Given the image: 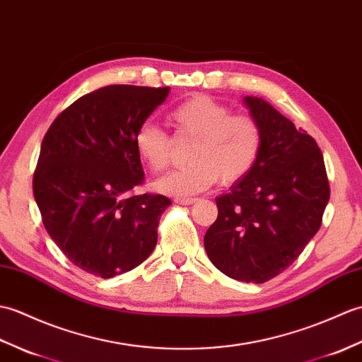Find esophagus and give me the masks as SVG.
<instances>
[{"mask_svg": "<svg viewBox=\"0 0 362 362\" xmlns=\"http://www.w3.org/2000/svg\"><path fill=\"white\" fill-rule=\"evenodd\" d=\"M195 202H197V198H175V203L181 204V206H190Z\"/></svg>", "mask_w": 362, "mask_h": 362, "instance_id": "esophagus-1", "label": "esophagus"}]
</instances>
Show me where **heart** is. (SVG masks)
<instances>
[{"label": "heart", "mask_w": 362, "mask_h": 362, "mask_svg": "<svg viewBox=\"0 0 362 362\" xmlns=\"http://www.w3.org/2000/svg\"><path fill=\"white\" fill-rule=\"evenodd\" d=\"M176 138H194L187 150L189 165L170 172L156 182L167 195H195L218 178L230 186L252 170L262 150V130L252 116L232 115L228 105L209 95H194L170 113ZM134 148L153 173L170 163L172 141L153 122H144L134 133Z\"/></svg>", "instance_id": "obj_1"}]
</instances>
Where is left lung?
Here are the masks:
<instances>
[{"label":"left lung","instance_id":"obj_1","mask_svg":"<svg viewBox=\"0 0 362 362\" xmlns=\"http://www.w3.org/2000/svg\"><path fill=\"white\" fill-rule=\"evenodd\" d=\"M262 130L252 170L216 199L207 257L223 274L263 284L285 271L316 235L330 199L322 151L307 132L260 98L243 99Z\"/></svg>","mask_w":362,"mask_h":362}]
</instances>
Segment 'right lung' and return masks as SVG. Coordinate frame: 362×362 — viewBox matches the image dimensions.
Returning <instances> with one entry per match:
<instances>
[{
    "mask_svg": "<svg viewBox=\"0 0 362 362\" xmlns=\"http://www.w3.org/2000/svg\"><path fill=\"white\" fill-rule=\"evenodd\" d=\"M170 88L110 85L63 110L46 132L34 172V197L60 251L95 277L138 267L158 242L164 195L144 184L134 133Z\"/></svg>",
    "mask_w": 362,
    "mask_h": 362,
    "instance_id": "right-lung-1",
    "label": "right lung"
}]
</instances>
